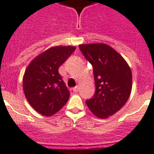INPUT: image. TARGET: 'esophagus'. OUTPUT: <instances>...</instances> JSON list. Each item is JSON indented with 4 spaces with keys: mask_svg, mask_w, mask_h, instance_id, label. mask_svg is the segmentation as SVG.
Returning <instances> with one entry per match:
<instances>
[{
    "mask_svg": "<svg viewBox=\"0 0 154 154\" xmlns=\"http://www.w3.org/2000/svg\"><path fill=\"white\" fill-rule=\"evenodd\" d=\"M73 91L74 92H78V86H76V87L73 88Z\"/></svg>",
    "mask_w": 154,
    "mask_h": 154,
    "instance_id": "34e87169",
    "label": "esophagus"
}]
</instances>
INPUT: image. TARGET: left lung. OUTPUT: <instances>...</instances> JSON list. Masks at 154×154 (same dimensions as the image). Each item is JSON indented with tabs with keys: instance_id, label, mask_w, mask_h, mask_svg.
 <instances>
[{
	"instance_id": "obj_1",
	"label": "left lung",
	"mask_w": 154,
	"mask_h": 154,
	"mask_svg": "<svg viewBox=\"0 0 154 154\" xmlns=\"http://www.w3.org/2000/svg\"><path fill=\"white\" fill-rule=\"evenodd\" d=\"M80 51L93 68L96 91L86 100L89 110L105 119L119 111L129 99L132 74L127 62L113 48L103 43L83 44Z\"/></svg>"
}]
</instances>
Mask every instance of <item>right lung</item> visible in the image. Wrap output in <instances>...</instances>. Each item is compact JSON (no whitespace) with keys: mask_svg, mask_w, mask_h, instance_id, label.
<instances>
[{"mask_svg":"<svg viewBox=\"0 0 154 154\" xmlns=\"http://www.w3.org/2000/svg\"><path fill=\"white\" fill-rule=\"evenodd\" d=\"M75 51L74 47H54L35 58L25 71V97L34 109L45 116L57 112L69 98V91L58 68Z\"/></svg>","mask_w":154,"mask_h":154,"instance_id":"add662e5","label":"right lung"}]
</instances>
